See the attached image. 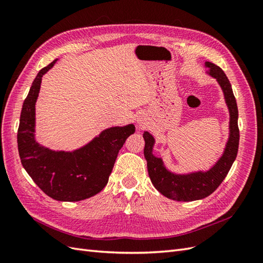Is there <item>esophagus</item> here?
<instances>
[{"mask_svg":"<svg viewBox=\"0 0 263 263\" xmlns=\"http://www.w3.org/2000/svg\"><path fill=\"white\" fill-rule=\"evenodd\" d=\"M138 124L141 126L142 124H144V123H142V121H141V119H139V121H138Z\"/></svg>","mask_w":263,"mask_h":263,"instance_id":"obj_1","label":"esophagus"}]
</instances>
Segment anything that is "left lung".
Wrapping results in <instances>:
<instances>
[{
	"instance_id": "8db88e82",
	"label": "left lung",
	"mask_w": 263,
	"mask_h": 263,
	"mask_svg": "<svg viewBox=\"0 0 263 263\" xmlns=\"http://www.w3.org/2000/svg\"><path fill=\"white\" fill-rule=\"evenodd\" d=\"M205 67L208 73L215 78L220 85L227 107L229 109V138L224 154L219 160L208 171H197L187 174H177L165 168L161 158L153 154L155 138L153 135L145 132L144 155L147 160L149 178L154 186L165 197L179 202H191L211 195L220 183L224 181L227 173L235 161L239 146V128H238V107L232 84L228 78L218 66L206 61Z\"/></svg>"
}]
</instances>
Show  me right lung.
<instances>
[{
  "mask_svg": "<svg viewBox=\"0 0 263 263\" xmlns=\"http://www.w3.org/2000/svg\"><path fill=\"white\" fill-rule=\"evenodd\" d=\"M55 61L39 71L23 103L17 130L18 154L24 169L44 193L55 201L78 202L105 187L118 151L135 133V126L110 127L73 151H54L39 145L35 139V104L42 78Z\"/></svg>",
  "mask_w": 263,
  "mask_h": 263,
  "instance_id": "right-lung-1",
  "label": "right lung"
}]
</instances>
